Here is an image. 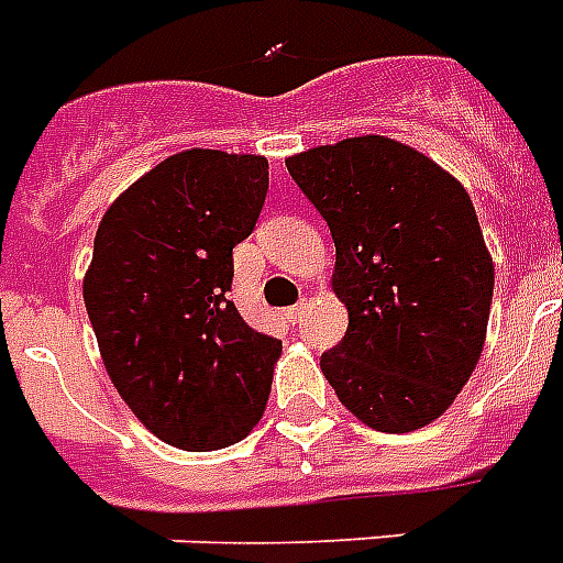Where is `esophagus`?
<instances>
[{"mask_svg":"<svg viewBox=\"0 0 563 563\" xmlns=\"http://www.w3.org/2000/svg\"><path fill=\"white\" fill-rule=\"evenodd\" d=\"M305 310H308V302L302 299V302H296V305H290V308H285V319L290 322V325H296V322L305 317Z\"/></svg>","mask_w":563,"mask_h":563,"instance_id":"esophagus-1","label":"esophagus"}]
</instances>
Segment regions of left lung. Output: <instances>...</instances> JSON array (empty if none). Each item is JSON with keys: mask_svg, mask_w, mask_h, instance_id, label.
Here are the masks:
<instances>
[{"mask_svg": "<svg viewBox=\"0 0 563 563\" xmlns=\"http://www.w3.org/2000/svg\"><path fill=\"white\" fill-rule=\"evenodd\" d=\"M336 246L334 294L349 328L319 360L349 412L409 433L451 407L483 354L494 264L456 179L384 136L287 159Z\"/></svg>", "mask_w": 563, "mask_h": 563, "instance_id": "1", "label": "left lung"}]
</instances>
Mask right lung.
<instances>
[{"instance_id":"add662e5","label":"right lung","mask_w":563,"mask_h":563,"mask_svg":"<svg viewBox=\"0 0 563 563\" xmlns=\"http://www.w3.org/2000/svg\"><path fill=\"white\" fill-rule=\"evenodd\" d=\"M267 186L264 156L195 147L136 179L96 232L84 302L107 375L179 451L241 442L267 407L282 340L229 299Z\"/></svg>"}]
</instances>
